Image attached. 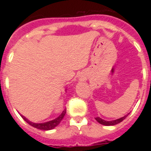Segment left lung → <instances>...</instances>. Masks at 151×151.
Instances as JSON below:
<instances>
[{"instance_id": "1", "label": "left lung", "mask_w": 151, "mask_h": 151, "mask_svg": "<svg viewBox=\"0 0 151 151\" xmlns=\"http://www.w3.org/2000/svg\"><path fill=\"white\" fill-rule=\"evenodd\" d=\"M129 114H127V115H125L124 116L121 117V118H119V119H116V120H111V121H107V120H103V119H101L100 117H96V118H95V120H97L99 124H104V125H106V126H110V125H115V124H117L120 123L122 120H124V119L128 116V115H129Z\"/></svg>"}]
</instances>
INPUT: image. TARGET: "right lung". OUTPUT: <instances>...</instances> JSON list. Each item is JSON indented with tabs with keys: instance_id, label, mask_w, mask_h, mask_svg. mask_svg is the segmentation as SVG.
<instances>
[{
	"instance_id": "1",
	"label": "right lung",
	"mask_w": 151,
	"mask_h": 151,
	"mask_svg": "<svg viewBox=\"0 0 151 151\" xmlns=\"http://www.w3.org/2000/svg\"><path fill=\"white\" fill-rule=\"evenodd\" d=\"M66 113V109L65 108L64 109V111H62V113L59 116L56 118V119H54L52 120H50V121H47V122H45V123H33V122H31L29 120H27L26 117H24L23 116H22V117L31 126H33L34 128H36L38 129H41V130H50V129H54L55 127H56L58 124H60V122L62 120V119L65 116V115Z\"/></svg>"
}]
</instances>
